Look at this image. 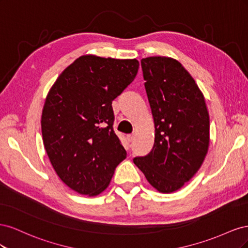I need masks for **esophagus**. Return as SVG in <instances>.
Segmentation results:
<instances>
[{
    "label": "esophagus",
    "instance_id": "1",
    "mask_svg": "<svg viewBox=\"0 0 248 248\" xmlns=\"http://www.w3.org/2000/svg\"><path fill=\"white\" fill-rule=\"evenodd\" d=\"M126 139H127V140H128L129 142H131V141L133 140V139H134V137H133V134H127V137H126Z\"/></svg>",
    "mask_w": 248,
    "mask_h": 248
}]
</instances>
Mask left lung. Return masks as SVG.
Returning a JSON list of instances; mask_svg holds the SVG:
<instances>
[{
  "label": "left lung",
  "instance_id": "left-lung-1",
  "mask_svg": "<svg viewBox=\"0 0 248 248\" xmlns=\"http://www.w3.org/2000/svg\"><path fill=\"white\" fill-rule=\"evenodd\" d=\"M155 126L154 146L133 162L162 193L174 192L202 167L210 142L205 97L177 60L148 57L140 61Z\"/></svg>",
  "mask_w": 248,
  "mask_h": 248
}]
</instances>
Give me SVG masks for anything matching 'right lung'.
<instances>
[{
	"label": "right lung",
	"instance_id": "1",
	"mask_svg": "<svg viewBox=\"0 0 248 248\" xmlns=\"http://www.w3.org/2000/svg\"><path fill=\"white\" fill-rule=\"evenodd\" d=\"M137 59L85 55L60 74L41 116L44 148L62 181L79 194L107 189L126 151L112 129L111 102L136 78Z\"/></svg>",
	"mask_w": 248,
	"mask_h": 248
}]
</instances>
